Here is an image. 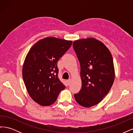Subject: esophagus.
Instances as JSON below:
<instances>
[{
  "mask_svg": "<svg viewBox=\"0 0 133 133\" xmlns=\"http://www.w3.org/2000/svg\"><path fill=\"white\" fill-rule=\"evenodd\" d=\"M66 82H67V83H68V85H69L70 83V82H71V79H69L68 80H67Z\"/></svg>",
  "mask_w": 133,
  "mask_h": 133,
  "instance_id": "34e87169",
  "label": "esophagus"
}]
</instances>
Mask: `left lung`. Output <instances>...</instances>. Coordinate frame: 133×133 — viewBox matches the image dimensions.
Returning <instances> with one entry per match:
<instances>
[{"label": "left lung", "mask_w": 133, "mask_h": 133, "mask_svg": "<svg viewBox=\"0 0 133 133\" xmlns=\"http://www.w3.org/2000/svg\"><path fill=\"white\" fill-rule=\"evenodd\" d=\"M73 45L80 62L82 83L74 98L79 105L90 108L101 102L113 84V60L105 44L95 38L76 40Z\"/></svg>", "instance_id": "8db88e82"}]
</instances>
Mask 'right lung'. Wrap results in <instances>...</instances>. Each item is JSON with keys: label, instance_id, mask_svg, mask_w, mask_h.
<instances>
[{"label": "right lung", "instance_id": "1", "mask_svg": "<svg viewBox=\"0 0 133 133\" xmlns=\"http://www.w3.org/2000/svg\"><path fill=\"white\" fill-rule=\"evenodd\" d=\"M72 43L47 37L39 40L28 53L23 66V79L29 96L39 105L53 104L65 89L58 78L57 63Z\"/></svg>", "mask_w": 133, "mask_h": 133}]
</instances>
